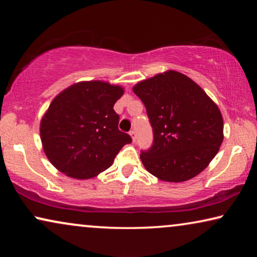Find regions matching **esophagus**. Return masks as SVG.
<instances>
[{"mask_svg":"<svg viewBox=\"0 0 257 257\" xmlns=\"http://www.w3.org/2000/svg\"><path fill=\"white\" fill-rule=\"evenodd\" d=\"M129 134H130V136H132V138H133V142H136V139H137L136 132H135V130H132V132H130Z\"/></svg>","mask_w":257,"mask_h":257,"instance_id":"1","label":"esophagus"}]
</instances>
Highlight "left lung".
Here are the masks:
<instances>
[{"label": "left lung", "instance_id": "1", "mask_svg": "<svg viewBox=\"0 0 257 257\" xmlns=\"http://www.w3.org/2000/svg\"><path fill=\"white\" fill-rule=\"evenodd\" d=\"M134 93L144 103L153 130L152 146L141 151L146 170L169 182L201 173L223 141L215 103L190 78L171 70L141 81Z\"/></svg>", "mask_w": 257, "mask_h": 257}]
</instances>
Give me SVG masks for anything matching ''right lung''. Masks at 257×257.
I'll use <instances>...</instances> for the list:
<instances>
[{
	"instance_id": "1",
	"label": "right lung",
	"mask_w": 257,
	"mask_h": 257,
	"mask_svg": "<svg viewBox=\"0 0 257 257\" xmlns=\"http://www.w3.org/2000/svg\"><path fill=\"white\" fill-rule=\"evenodd\" d=\"M123 89L104 81L78 82L60 93L41 122L43 149L50 162L71 178L88 179L111 167L133 142L118 128L113 105Z\"/></svg>"
}]
</instances>
